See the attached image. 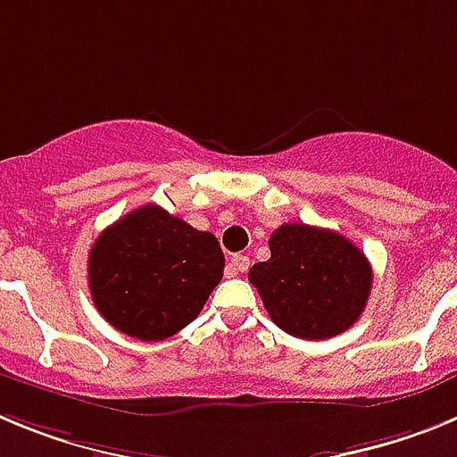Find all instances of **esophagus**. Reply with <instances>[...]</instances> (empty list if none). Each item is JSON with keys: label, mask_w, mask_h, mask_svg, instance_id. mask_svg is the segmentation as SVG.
<instances>
[{"label": "esophagus", "mask_w": 457, "mask_h": 457, "mask_svg": "<svg viewBox=\"0 0 457 457\" xmlns=\"http://www.w3.org/2000/svg\"><path fill=\"white\" fill-rule=\"evenodd\" d=\"M249 270V258L242 256V253H236L231 256V261L226 263V277H236L237 272H247Z\"/></svg>", "instance_id": "1"}]
</instances>
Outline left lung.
I'll return each instance as SVG.
<instances>
[{
	"label": "left lung",
	"instance_id": "left-lung-1",
	"mask_svg": "<svg viewBox=\"0 0 457 457\" xmlns=\"http://www.w3.org/2000/svg\"><path fill=\"white\" fill-rule=\"evenodd\" d=\"M268 242L272 256L249 270V281L277 327L325 341L357 322L373 270L348 237L295 221L278 226Z\"/></svg>",
	"mask_w": 457,
	"mask_h": 457
}]
</instances>
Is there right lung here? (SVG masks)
Segmentation results:
<instances>
[{"instance_id": "obj_1", "label": "right lung", "mask_w": 457, "mask_h": 457, "mask_svg": "<svg viewBox=\"0 0 457 457\" xmlns=\"http://www.w3.org/2000/svg\"><path fill=\"white\" fill-rule=\"evenodd\" d=\"M224 274L212 233L155 204L104 228L88 252V288L100 316L139 341H164L204 309Z\"/></svg>"}]
</instances>
